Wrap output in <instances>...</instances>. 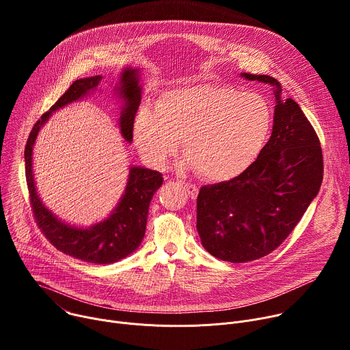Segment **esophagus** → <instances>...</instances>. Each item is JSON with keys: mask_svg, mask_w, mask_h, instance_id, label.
I'll list each match as a JSON object with an SVG mask.
<instances>
[{"mask_svg": "<svg viewBox=\"0 0 350 350\" xmlns=\"http://www.w3.org/2000/svg\"><path fill=\"white\" fill-rule=\"evenodd\" d=\"M184 189L187 191V193L189 195L191 199H195L198 196V192H199V188L195 185V184H191V183H184Z\"/></svg>", "mask_w": 350, "mask_h": 350, "instance_id": "34e87169", "label": "esophagus"}]
</instances>
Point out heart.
Wrapping results in <instances>:
<instances>
[{"label":"heart","mask_w":350,"mask_h":350,"mask_svg":"<svg viewBox=\"0 0 350 350\" xmlns=\"http://www.w3.org/2000/svg\"><path fill=\"white\" fill-rule=\"evenodd\" d=\"M269 103L256 92L217 84H185L166 91L152 109L138 111L133 137L141 155L165 166L183 139V167L209 181L239 176L271 131Z\"/></svg>","instance_id":"1"}]
</instances>
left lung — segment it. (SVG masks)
I'll return each mask as SVG.
<instances>
[{
	"mask_svg": "<svg viewBox=\"0 0 350 350\" xmlns=\"http://www.w3.org/2000/svg\"><path fill=\"white\" fill-rule=\"evenodd\" d=\"M274 87L273 133L258 159L230 181L204 185L196 199V230L206 251L226 262L260 259L292 232L323 183L320 139L281 84L266 75L241 73Z\"/></svg>",
	"mask_w": 350,
	"mask_h": 350,
	"instance_id": "obj_1",
	"label": "left lung"
}]
</instances>
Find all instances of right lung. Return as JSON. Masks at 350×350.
<instances>
[{"label":"right lung","instance_id":"right-lung-1","mask_svg":"<svg viewBox=\"0 0 350 350\" xmlns=\"http://www.w3.org/2000/svg\"><path fill=\"white\" fill-rule=\"evenodd\" d=\"M103 76H94L76 80L58 101L45 112L34 124L27 138L25 148L26 181L30 195V205L37 226L45 238L51 242L58 251L80 259L87 263L111 265L124 259L139 246L146 228V217L149 204L154 193L163 184L162 173L138 166L130 167V174L124 195L116 209L104 221L94 224L90 228H79L61 221L48 211L40 199L33 178L31 159L33 145L42 124L49 119L53 112L65 105L77 101L88 91L96 88ZM138 70L126 68L120 76L118 87L124 105L120 112V131L127 142L133 141V124L137 109L141 103V85L138 84Z\"/></svg>","mask_w":350,"mask_h":350}]
</instances>
